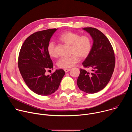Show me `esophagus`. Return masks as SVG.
<instances>
[{"mask_svg":"<svg viewBox=\"0 0 132 132\" xmlns=\"http://www.w3.org/2000/svg\"><path fill=\"white\" fill-rule=\"evenodd\" d=\"M70 70V69L68 68V69H64V71L65 72H67L68 71H69Z\"/></svg>","mask_w":132,"mask_h":132,"instance_id":"34e87169","label":"esophagus"}]
</instances>
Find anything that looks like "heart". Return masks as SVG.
I'll use <instances>...</instances> for the list:
<instances>
[{
    "instance_id": "b5f03b06",
    "label": "heart",
    "mask_w": 132,
    "mask_h": 132,
    "mask_svg": "<svg viewBox=\"0 0 132 132\" xmlns=\"http://www.w3.org/2000/svg\"><path fill=\"white\" fill-rule=\"evenodd\" d=\"M59 40L70 46V53L72 54L68 57H62L57 62V66L61 68H69L73 66L80 59L86 58L92 49L91 37L86 35L80 34L72 31H66L59 37ZM47 51L52 57H57L55 44L50 42L47 46Z\"/></svg>"
}]
</instances>
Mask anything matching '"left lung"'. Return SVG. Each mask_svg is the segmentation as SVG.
<instances>
[{
	"mask_svg": "<svg viewBox=\"0 0 132 132\" xmlns=\"http://www.w3.org/2000/svg\"><path fill=\"white\" fill-rule=\"evenodd\" d=\"M93 39L89 55L82 63L77 80L79 88L87 93H95L102 90L109 83L114 71L116 58L114 50L108 39L99 30L84 28Z\"/></svg>",
	"mask_w": 132,
	"mask_h": 132,
	"instance_id": "obj_1",
	"label": "left lung"
}]
</instances>
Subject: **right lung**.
I'll return each mask as SVG.
<instances>
[{
    "instance_id": "add662e5",
    "label": "right lung",
    "mask_w": 132,
    "mask_h": 132,
    "mask_svg": "<svg viewBox=\"0 0 132 132\" xmlns=\"http://www.w3.org/2000/svg\"><path fill=\"white\" fill-rule=\"evenodd\" d=\"M57 30L48 29L33 33L25 40L19 54L18 67L22 78L30 89L39 95L48 96L54 93L65 74L60 69L50 75H45L46 71L53 69L47 46Z\"/></svg>"
}]
</instances>
